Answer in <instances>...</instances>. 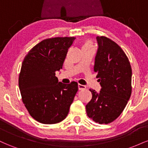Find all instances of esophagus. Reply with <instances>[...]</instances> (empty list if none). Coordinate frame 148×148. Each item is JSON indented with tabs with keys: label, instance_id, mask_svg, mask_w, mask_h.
<instances>
[{
	"label": "esophagus",
	"instance_id": "obj_1",
	"mask_svg": "<svg viewBox=\"0 0 148 148\" xmlns=\"http://www.w3.org/2000/svg\"><path fill=\"white\" fill-rule=\"evenodd\" d=\"M78 88H79V90H85L86 88V87L84 85H81V84H78Z\"/></svg>",
	"mask_w": 148,
	"mask_h": 148
}]
</instances>
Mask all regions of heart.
I'll return each mask as SVG.
<instances>
[{"instance_id": "heart-1", "label": "heart", "mask_w": 148, "mask_h": 148, "mask_svg": "<svg viewBox=\"0 0 148 148\" xmlns=\"http://www.w3.org/2000/svg\"><path fill=\"white\" fill-rule=\"evenodd\" d=\"M81 47H82V50H85V49H94V44H93L91 40L86 39V40L83 41Z\"/></svg>"}]
</instances>
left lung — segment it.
Returning a JSON list of instances; mask_svg holds the SVG:
<instances>
[{"mask_svg": "<svg viewBox=\"0 0 148 148\" xmlns=\"http://www.w3.org/2000/svg\"><path fill=\"white\" fill-rule=\"evenodd\" d=\"M97 53L94 71L101 85L97 93L90 89L92 97L86 106L88 116L95 123L114 121L125 109L132 94V67L121 47L111 39L97 37Z\"/></svg>", "mask_w": 148, "mask_h": 148, "instance_id": "1", "label": "left lung"}]
</instances>
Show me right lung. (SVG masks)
<instances>
[{
    "label": "right lung",
    "instance_id": "obj_1",
    "mask_svg": "<svg viewBox=\"0 0 148 148\" xmlns=\"http://www.w3.org/2000/svg\"><path fill=\"white\" fill-rule=\"evenodd\" d=\"M74 37H53L42 40L23 59L18 77L22 101L39 123L56 124L67 117L78 84L58 82L56 72L62 69Z\"/></svg>",
    "mask_w": 148,
    "mask_h": 148
}]
</instances>
